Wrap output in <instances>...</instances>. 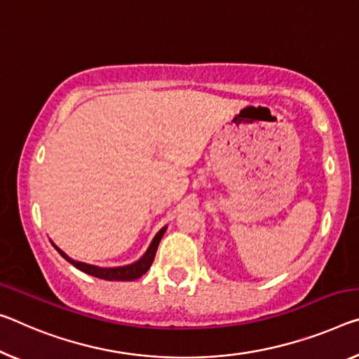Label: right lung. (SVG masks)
Segmentation results:
<instances>
[{
	"label": "right lung",
	"instance_id": "add662e5",
	"mask_svg": "<svg viewBox=\"0 0 359 359\" xmlns=\"http://www.w3.org/2000/svg\"><path fill=\"white\" fill-rule=\"evenodd\" d=\"M164 231H166V226L156 233V236L153 238L150 248L147 249V252L144 255H142V259H139L137 262H134V264H130V265L115 266V269H102V266L83 264V262H78V260H73L68 257V255L65 252H62L57 246H54V248L67 262H70L73 266H76L78 270L88 273V275H90V276L100 278V280H107V281H133V280H137V278H140L142 275H145V273L149 271V269L153 264V260H155L158 244H159V241H161Z\"/></svg>",
	"mask_w": 359,
	"mask_h": 359
}]
</instances>
